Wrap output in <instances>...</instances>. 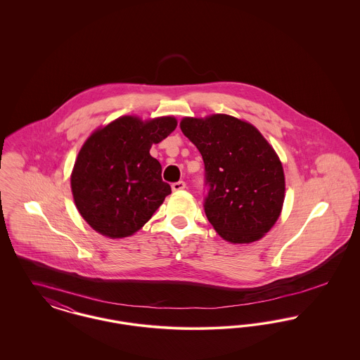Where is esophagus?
Instances as JSON below:
<instances>
[{
	"label": "esophagus",
	"mask_w": 360,
	"mask_h": 360,
	"mask_svg": "<svg viewBox=\"0 0 360 360\" xmlns=\"http://www.w3.org/2000/svg\"><path fill=\"white\" fill-rule=\"evenodd\" d=\"M172 188L174 191H182V190H185V188H186V184H185L184 181H179V182L172 184Z\"/></svg>",
	"instance_id": "esophagus-1"
}]
</instances>
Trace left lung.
Instances as JSON below:
<instances>
[{"mask_svg": "<svg viewBox=\"0 0 360 360\" xmlns=\"http://www.w3.org/2000/svg\"><path fill=\"white\" fill-rule=\"evenodd\" d=\"M179 127L205 163V214L224 240L262 239L281 216L285 172L273 146L251 122L229 115L184 117Z\"/></svg>", "mask_w": 360, "mask_h": 360, "instance_id": "obj_1", "label": "left lung"}]
</instances>
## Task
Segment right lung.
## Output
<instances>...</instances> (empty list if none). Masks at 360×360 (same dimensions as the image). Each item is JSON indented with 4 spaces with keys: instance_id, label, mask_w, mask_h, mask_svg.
I'll return each instance as SVG.
<instances>
[{
    "instance_id": "right-lung-1",
    "label": "right lung",
    "mask_w": 360,
    "mask_h": 360,
    "mask_svg": "<svg viewBox=\"0 0 360 360\" xmlns=\"http://www.w3.org/2000/svg\"><path fill=\"white\" fill-rule=\"evenodd\" d=\"M176 124L174 116H121L86 139L70 182L79 214L96 232L109 239L132 236L172 193L150 150Z\"/></svg>"
}]
</instances>
